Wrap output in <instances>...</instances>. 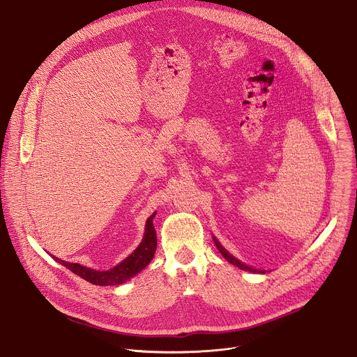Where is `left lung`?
<instances>
[{
  "instance_id": "left-lung-1",
  "label": "left lung",
  "mask_w": 357,
  "mask_h": 357,
  "mask_svg": "<svg viewBox=\"0 0 357 357\" xmlns=\"http://www.w3.org/2000/svg\"><path fill=\"white\" fill-rule=\"evenodd\" d=\"M213 241H215V245H216L218 250L222 253V256L226 259V261L231 262L232 265H236L238 268H241V269H243V271H249V272H257L256 269H252V268H249V266H246V265L241 264L236 257H234L232 255H229V252H226V250H225V248H222V245H220V243H219V242H218L215 238H213ZM259 272H261V271H259Z\"/></svg>"
}]
</instances>
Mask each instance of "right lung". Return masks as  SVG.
I'll list each match as a JSON object with an SVG mask.
<instances>
[{"mask_svg": "<svg viewBox=\"0 0 357 357\" xmlns=\"http://www.w3.org/2000/svg\"><path fill=\"white\" fill-rule=\"evenodd\" d=\"M155 213L148 218L146 220V228H145V236L141 242V245L129 255L123 262H121L118 266L109 269V271H95L91 268H85L79 264H70L66 261H61V259L55 257V261L61 265L74 272L75 275L81 276L86 282L98 286H112V284H121L135 276L138 272H141L153 257L155 249H156V232L153 228V219Z\"/></svg>", "mask_w": 357, "mask_h": 357, "instance_id": "obj_1", "label": "right lung"}]
</instances>
